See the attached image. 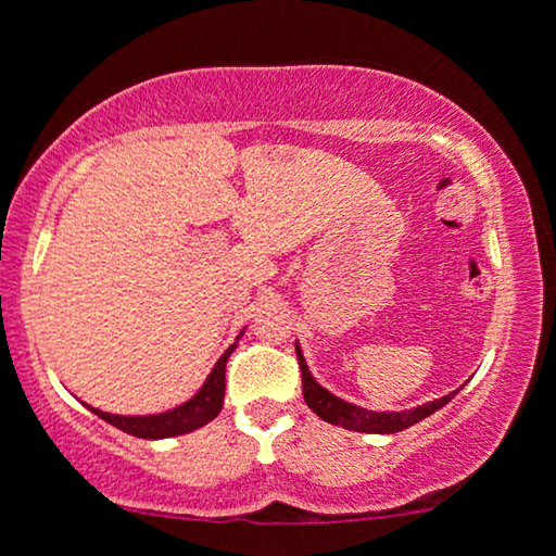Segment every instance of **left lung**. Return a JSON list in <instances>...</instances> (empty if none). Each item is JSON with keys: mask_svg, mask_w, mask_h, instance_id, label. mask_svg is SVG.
I'll list each match as a JSON object with an SVG mask.
<instances>
[{"mask_svg": "<svg viewBox=\"0 0 556 556\" xmlns=\"http://www.w3.org/2000/svg\"><path fill=\"white\" fill-rule=\"evenodd\" d=\"M295 354H299V364H301V375H303V400L306 405L314 409V413L321 417V420L331 422V425H341L346 430H356V432H377V435H392V432H402L407 428H413L415 422L425 420L432 413H438L440 407H445L455 394L460 392V387L451 394H443L440 400L425 402V405H417L413 409H400V413H375V409L352 405V402L337 397V394L326 390L311 375L306 359H303L301 346L295 344Z\"/></svg>", "mask_w": 556, "mask_h": 556, "instance_id": "obj_1", "label": "left lung"}]
</instances>
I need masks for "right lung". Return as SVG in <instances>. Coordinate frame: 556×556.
I'll return each mask as SVG.
<instances>
[{
  "label": "right lung",
  "instance_id": "1",
  "mask_svg": "<svg viewBox=\"0 0 556 556\" xmlns=\"http://www.w3.org/2000/svg\"><path fill=\"white\" fill-rule=\"evenodd\" d=\"M242 337V331H240ZM238 337V339H240ZM238 346V341L230 344V349L219 356L215 367L204 379V384L200 387V392L194 394L192 400H187L185 405L166 409V413L159 415H111L103 413V409L90 407V413H96L101 420L111 422L113 428L128 432L134 438H143V440H162V438H174V435H185V432H192L202 425H207L215 420L223 409V400H225V364L230 359V354Z\"/></svg>",
  "mask_w": 556,
  "mask_h": 556
}]
</instances>
